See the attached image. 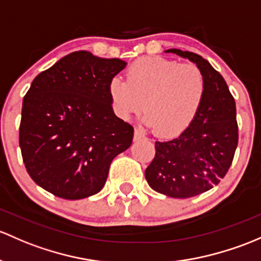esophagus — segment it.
I'll return each mask as SVG.
<instances>
[{
  "mask_svg": "<svg viewBox=\"0 0 261 261\" xmlns=\"http://www.w3.org/2000/svg\"><path fill=\"white\" fill-rule=\"evenodd\" d=\"M134 139H135V141H139V140L145 139V134L142 133V131H140L139 128H136V130H135V135H134Z\"/></svg>",
  "mask_w": 261,
  "mask_h": 261,
  "instance_id": "obj_1",
  "label": "esophagus"
}]
</instances>
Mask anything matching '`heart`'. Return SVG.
I'll return each instance as SVG.
<instances>
[{
  "instance_id": "heart-1",
  "label": "heart",
  "mask_w": 261,
  "mask_h": 261,
  "mask_svg": "<svg viewBox=\"0 0 261 261\" xmlns=\"http://www.w3.org/2000/svg\"><path fill=\"white\" fill-rule=\"evenodd\" d=\"M205 92V76L196 65L161 56L136 60L126 71V81L115 77L109 84L112 110L120 119L145 109L144 122L165 136L177 135L193 122Z\"/></svg>"
}]
</instances>
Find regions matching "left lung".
<instances>
[{"instance_id": "left-lung-1", "label": "left lung", "mask_w": 261, "mask_h": 261, "mask_svg": "<svg viewBox=\"0 0 261 261\" xmlns=\"http://www.w3.org/2000/svg\"><path fill=\"white\" fill-rule=\"evenodd\" d=\"M166 52L196 64L206 81L199 112L177 138L155 142V158L145 177L150 188L176 199H188L218 185L231 166L239 140L237 106L224 77L200 55L177 48Z\"/></svg>"}]
</instances>
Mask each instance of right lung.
I'll use <instances>...</instances> for the list:
<instances>
[{"label":"right lung","instance_id":"right-lung-1","mask_svg":"<svg viewBox=\"0 0 261 261\" xmlns=\"http://www.w3.org/2000/svg\"><path fill=\"white\" fill-rule=\"evenodd\" d=\"M126 62L75 51L42 71L22 102V160L31 179L55 196L79 200L105 185L134 127L112 111L109 84Z\"/></svg>","mask_w":261,"mask_h":261}]
</instances>
